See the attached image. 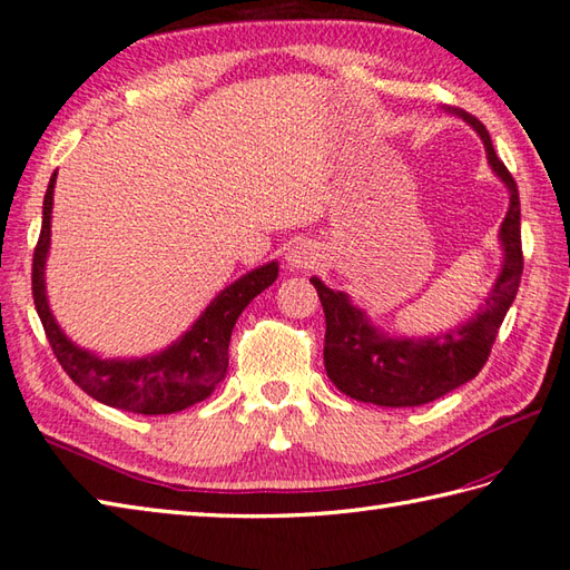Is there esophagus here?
I'll return each instance as SVG.
<instances>
[{
	"label": "esophagus",
	"instance_id": "34e87169",
	"mask_svg": "<svg viewBox=\"0 0 570 570\" xmlns=\"http://www.w3.org/2000/svg\"><path fill=\"white\" fill-rule=\"evenodd\" d=\"M316 259H318V252H316L314 244L306 242V239H296L286 252L288 266H296V269H306V266L316 264Z\"/></svg>",
	"mask_w": 570,
	"mask_h": 570
}]
</instances>
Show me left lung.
<instances>
[{
    "mask_svg": "<svg viewBox=\"0 0 570 570\" xmlns=\"http://www.w3.org/2000/svg\"><path fill=\"white\" fill-rule=\"evenodd\" d=\"M476 130L487 148V160L501 183L509 189V212L499 229L504 249V264L497 284L484 298L479 314L448 333L432 338H390L375 328L358 306L351 304L348 294L333 292L318 276H311L316 286L323 314H326V343L323 363L331 383L361 403L383 407H415L448 395L450 390L470 383L482 371L489 351L497 341L501 321L514 304L521 272V205L514 177L497 158L492 138L482 120L462 108H448Z\"/></svg>",
    "mask_w": 570,
    "mask_h": 570,
    "instance_id": "left-lung-1",
    "label": "left lung"
}]
</instances>
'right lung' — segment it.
<instances>
[{
    "instance_id": "obj_1",
    "label": "right lung",
    "mask_w": 570,
    "mask_h": 570,
    "mask_svg": "<svg viewBox=\"0 0 570 570\" xmlns=\"http://www.w3.org/2000/svg\"><path fill=\"white\" fill-rule=\"evenodd\" d=\"M56 173L51 175L47 195H43L41 234L33 249L31 264V294L33 306L47 331L56 361L61 363L71 381L96 397L98 403L138 412V415H173L212 395L229 365V338L239 314L254 296L269 288L278 276V264L269 262L244 274L209 301L193 328L173 345L145 358H104L66 336L56 323L49 301L43 266L51 244V207H53Z\"/></svg>"
}]
</instances>
